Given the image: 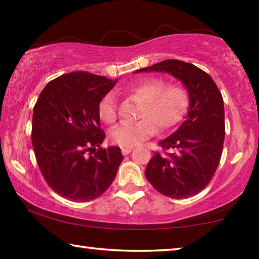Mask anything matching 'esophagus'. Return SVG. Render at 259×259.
Instances as JSON below:
<instances>
[{
    "mask_svg": "<svg viewBox=\"0 0 259 259\" xmlns=\"http://www.w3.org/2000/svg\"><path fill=\"white\" fill-rule=\"evenodd\" d=\"M131 151H132V148H131V147H122L121 148V152H122L123 155H127L128 153H131Z\"/></svg>",
    "mask_w": 259,
    "mask_h": 259,
    "instance_id": "obj_1",
    "label": "esophagus"
}]
</instances>
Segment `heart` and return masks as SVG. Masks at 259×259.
Masks as SVG:
<instances>
[{
    "label": "heart",
    "instance_id": "b5f03b06",
    "mask_svg": "<svg viewBox=\"0 0 259 259\" xmlns=\"http://www.w3.org/2000/svg\"><path fill=\"white\" fill-rule=\"evenodd\" d=\"M126 94L143 101L136 123H122L111 132L112 143L121 147H134L151 138L157 131L176 126L185 114L189 94L180 84H167L162 79L152 77L123 90ZM99 116L106 123H114L118 118L116 99L106 94L98 106Z\"/></svg>",
    "mask_w": 259,
    "mask_h": 259
}]
</instances>
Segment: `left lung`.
Segmentation results:
<instances>
[{
  "label": "left lung",
  "mask_w": 259,
  "mask_h": 259,
  "mask_svg": "<svg viewBox=\"0 0 259 259\" xmlns=\"http://www.w3.org/2000/svg\"><path fill=\"white\" fill-rule=\"evenodd\" d=\"M159 72L175 76L189 94V111L179 128L159 145L175 153L154 154L145 176L166 197L183 199L210 183L221 161L225 137L224 102L217 84L204 70L179 60H165L134 73Z\"/></svg>",
  "instance_id": "1"
}]
</instances>
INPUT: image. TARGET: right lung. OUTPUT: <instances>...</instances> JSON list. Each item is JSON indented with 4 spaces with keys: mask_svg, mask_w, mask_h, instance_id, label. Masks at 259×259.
Returning a JSON list of instances; mask_svg holds the SVG:
<instances>
[{
    "mask_svg": "<svg viewBox=\"0 0 259 259\" xmlns=\"http://www.w3.org/2000/svg\"><path fill=\"white\" fill-rule=\"evenodd\" d=\"M116 82L87 72L65 74L48 82L35 104L31 143L37 165L48 185L67 199L100 197L121 164L118 146L100 147L106 136L98 113Z\"/></svg>",
    "mask_w": 259,
    "mask_h": 259,
    "instance_id": "1",
    "label": "right lung"
}]
</instances>
